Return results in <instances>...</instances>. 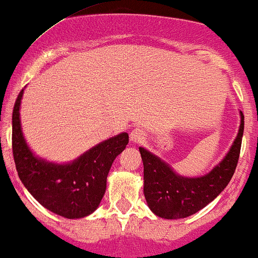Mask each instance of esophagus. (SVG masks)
Returning a JSON list of instances; mask_svg holds the SVG:
<instances>
[{"label": "esophagus", "instance_id": "esophagus-1", "mask_svg": "<svg viewBox=\"0 0 258 258\" xmlns=\"http://www.w3.org/2000/svg\"><path fill=\"white\" fill-rule=\"evenodd\" d=\"M130 140L134 144H141L146 140V134L143 129L135 128L130 133Z\"/></svg>", "mask_w": 258, "mask_h": 258}]
</instances>
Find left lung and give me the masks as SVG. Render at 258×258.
<instances>
[{
  "instance_id": "obj_1",
  "label": "left lung",
  "mask_w": 258,
  "mask_h": 258,
  "mask_svg": "<svg viewBox=\"0 0 258 258\" xmlns=\"http://www.w3.org/2000/svg\"><path fill=\"white\" fill-rule=\"evenodd\" d=\"M240 128L226 156L201 177L179 176L168 163L139 148L144 163V195L155 215L165 219H182L196 214L214 201L231 179L240 156L243 135V114Z\"/></svg>"
}]
</instances>
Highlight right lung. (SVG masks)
Masks as SVG:
<instances>
[{
    "mask_svg": "<svg viewBox=\"0 0 258 258\" xmlns=\"http://www.w3.org/2000/svg\"><path fill=\"white\" fill-rule=\"evenodd\" d=\"M19 92L12 114V150L22 183L46 209L60 217L80 219L98 208L107 187V176L115 157L129 143L128 133L97 144L73 162L54 163L35 156L23 137Z\"/></svg>",
    "mask_w": 258,
    "mask_h": 258,
    "instance_id": "add662e5",
    "label": "right lung"
}]
</instances>
